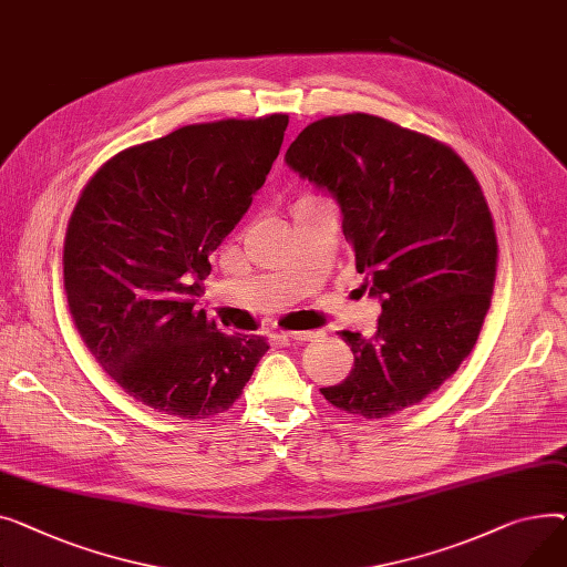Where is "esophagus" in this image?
<instances>
[{
	"instance_id": "1",
	"label": "esophagus",
	"mask_w": 567,
	"mask_h": 567,
	"mask_svg": "<svg viewBox=\"0 0 567 567\" xmlns=\"http://www.w3.org/2000/svg\"><path fill=\"white\" fill-rule=\"evenodd\" d=\"M279 337L290 341H311L318 339V331H279Z\"/></svg>"
}]
</instances>
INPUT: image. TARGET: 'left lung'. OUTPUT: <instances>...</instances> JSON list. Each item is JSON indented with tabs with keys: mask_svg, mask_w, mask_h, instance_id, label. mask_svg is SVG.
Here are the masks:
<instances>
[{
	"mask_svg": "<svg viewBox=\"0 0 567 567\" xmlns=\"http://www.w3.org/2000/svg\"><path fill=\"white\" fill-rule=\"evenodd\" d=\"M284 159L339 204L361 290L382 305L375 337L341 331L354 365L322 395L365 419L421 403L474 350L489 309L496 236L478 181L449 146L371 114L307 125Z\"/></svg>",
	"mask_w": 567,
	"mask_h": 567,
	"instance_id": "8db88e82",
	"label": "left lung"
}]
</instances>
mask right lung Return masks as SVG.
Returning <instances> with one entry per match:
<instances>
[{
    "mask_svg": "<svg viewBox=\"0 0 567 567\" xmlns=\"http://www.w3.org/2000/svg\"><path fill=\"white\" fill-rule=\"evenodd\" d=\"M286 127V114L178 127L100 166L73 210L63 286L75 327L110 378L157 412L228 410L270 348L224 334L194 297Z\"/></svg>",
    "mask_w": 567,
    "mask_h": 567,
    "instance_id": "add662e5",
    "label": "right lung"
}]
</instances>
